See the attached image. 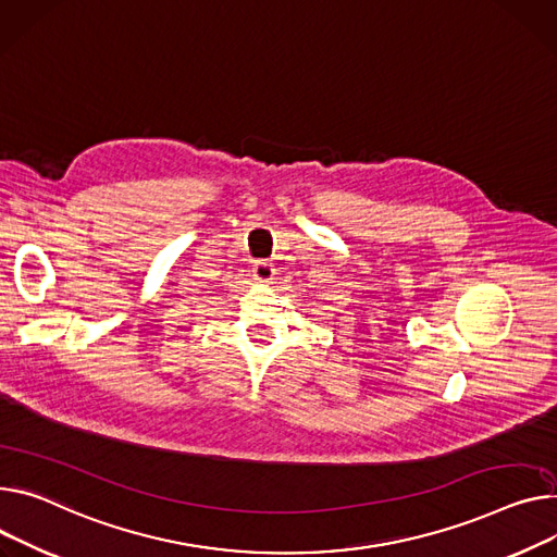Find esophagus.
Listing matches in <instances>:
<instances>
[{
  "label": "esophagus",
  "instance_id": "34e87169",
  "mask_svg": "<svg viewBox=\"0 0 557 557\" xmlns=\"http://www.w3.org/2000/svg\"><path fill=\"white\" fill-rule=\"evenodd\" d=\"M251 272H253V278L259 283H270L274 278V265L270 261H256Z\"/></svg>",
  "mask_w": 557,
  "mask_h": 557
}]
</instances>
